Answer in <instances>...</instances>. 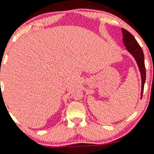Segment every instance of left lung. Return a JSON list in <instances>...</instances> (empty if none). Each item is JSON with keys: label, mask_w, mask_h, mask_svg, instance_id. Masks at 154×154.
<instances>
[{"label": "left lung", "mask_w": 154, "mask_h": 154, "mask_svg": "<svg viewBox=\"0 0 154 154\" xmlns=\"http://www.w3.org/2000/svg\"><path fill=\"white\" fill-rule=\"evenodd\" d=\"M122 33H123V42L125 47L127 48V51L133 56V57L136 60L139 66V71L141 73V77H142V91H141V97H142L143 94L144 86L145 83L146 79V70L145 66H144V53L142 48L137 42L136 38H134L133 35L130 33L127 29L122 28Z\"/></svg>", "instance_id": "left-lung-1"}]
</instances>
